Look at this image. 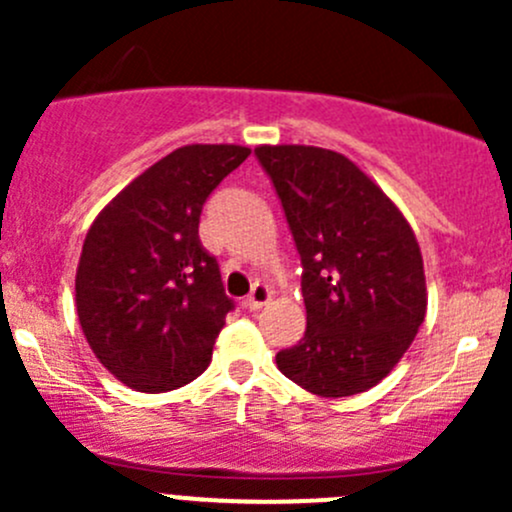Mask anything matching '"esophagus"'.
<instances>
[{
    "label": "esophagus",
    "instance_id": "1",
    "mask_svg": "<svg viewBox=\"0 0 512 512\" xmlns=\"http://www.w3.org/2000/svg\"><path fill=\"white\" fill-rule=\"evenodd\" d=\"M270 299H272V289L267 287L265 282L257 280L255 285H252V292L247 294L245 302H242V304H245V309H250V312H257V309L265 307V304L270 302Z\"/></svg>",
    "mask_w": 512,
    "mask_h": 512
}]
</instances>
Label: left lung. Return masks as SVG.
<instances>
[{
	"instance_id": "obj_1",
	"label": "left lung",
	"mask_w": 512,
	"mask_h": 512,
	"mask_svg": "<svg viewBox=\"0 0 512 512\" xmlns=\"http://www.w3.org/2000/svg\"><path fill=\"white\" fill-rule=\"evenodd\" d=\"M302 257L307 332L277 369L309 394L342 399L379 384L426 317L414 230L347 156L317 146H257Z\"/></svg>"
}]
</instances>
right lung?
I'll list each match as a JSON object with an SVG mask.
<instances>
[{
  "mask_svg": "<svg viewBox=\"0 0 512 512\" xmlns=\"http://www.w3.org/2000/svg\"><path fill=\"white\" fill-rule=\"evenodd\" d=\"M247 156L250 148L232 143L175 148L86 232L76 314L96 359L131 389L173 391L208 369L232 299L200 245V213Z\"/></svg>",
  "mask_w": 512,
  "mask_h": 512,
  "instance_id": "add662e5",
  "label": "right lung"
}]
</instances>
